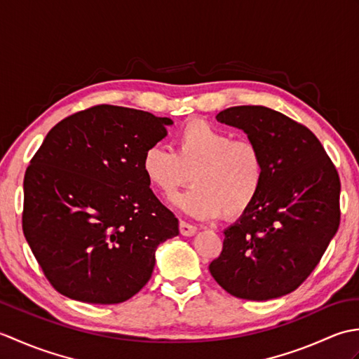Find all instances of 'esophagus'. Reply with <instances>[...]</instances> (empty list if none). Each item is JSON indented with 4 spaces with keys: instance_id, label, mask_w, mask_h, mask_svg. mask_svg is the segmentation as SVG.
<instances>
[{
    "instance_id": "1",
    "label": "esophagus",
    "mask_w": 359,
    "mask_h": 359,
    "mask_svg": "<svg viewBox=\"0 0 359 359\" xmlns=\"http://www.w3.org/2000/svg\"><path fill=\"white\" fill-rule=\"evenodd\" d=\"M179 230H180V234H182V236H193V234H196V231H197V226H194V225H191V224H188V222H184V220H180Z\"/></svg>"
}]
</instances>
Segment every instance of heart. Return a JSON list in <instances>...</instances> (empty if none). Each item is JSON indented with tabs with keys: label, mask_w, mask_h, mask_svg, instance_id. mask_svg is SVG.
Instances as JSON below:
<instances>
[{
	"label": "heart",
	"mask_w": 359,
	"mask_h": 359,
	"mask_svg": "<svg viewBox=\"0 0 359 359\" xmlns=\"http://www.w3.org/2000/svg\"><path fill=\"white\" fill-rule=\"evenodd\" d=\"M142 171L151 188L165 199L187 185L194 187L174 203L194 219L222 215L233 220L245 215L257 201L265 180L261 149L250 140L207 120H189L175 135V151L152 144L142 156Z\"/></svg>",
	"instance_id": "b5f03b06"
}]
</instances>
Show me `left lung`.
<instances>
[{"label":"left lung","mask_w":359,"mask_h":359,"mask_svg":"<svg viewBox=\"0 0 359 359\" xmlns=\"http://www.w3.org/2000/svg\"><path fill=\"white\" fill-rule=\"evenodd\" d=\"M217 121L242 129L265 162L262 191L245 215L224 231L210 264L225 292L266 301L294 292L321 261L338 231L341 182L316 135L265 106H234Z\"/></svg>","instance_id":"8db88e82"}]
</instances>
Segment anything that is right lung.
<instances>
[{
	"label": "right lung",
	"mask_w": 359,
	"mask_h": 359,
	"mask_svg": "<svg viewBox=\"0 0 359 359\" xmlns=\"http://www.w3.org/2000/svg\"><path fill=\"white\" fill-rule=\"evenodd\" d=\"M168 117L97 104L53 126L25 174L22 233L50 285L71 299L120 304L147 285L179 220L142 171Z\"/></svg>",
	"instance_id": "1"
}]
</instances>
